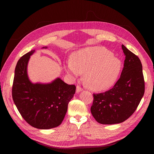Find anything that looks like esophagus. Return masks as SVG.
Returning a JSON list of instances; mask_svg holds the SVG:
<instances>
[{"label":"esophagus","mask_w":154,"mask_h":154,"mask_svg":"<svg viewBox=\"0 0 154 154\" xmlns=\"http://www.w3.org/2000/svg\"><path fill=\"white\" fill-rule=\"evenodd\" d=\"M82 90H83V89H82V87H80V86L77 85V87H76V93H77V94H78V93H79V92H81Z\"/></svg>","instance_id":"esophagus-1"}]
</instances>
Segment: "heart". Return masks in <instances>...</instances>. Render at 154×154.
I'll list each match as a JSON object with an SVG mask.
<instances>
[{
    "label": "heart",
    "instance_id": "heart-1",
    "mask_svg": "<svg viewBox=\"0 0 154 154\" xmlns=\"http://www.w3.org/2000/svg\"><path fill=\"white\" fill-rule=\"evenodd\" d=\"M63 67L74 78L84 74L85 85L94 91H106L114 85L122 69V62L102 47L80 49L64 62Z\"/></svg>",
    "mask_w": 154,
    "mask_h": 154
}]
</instances>
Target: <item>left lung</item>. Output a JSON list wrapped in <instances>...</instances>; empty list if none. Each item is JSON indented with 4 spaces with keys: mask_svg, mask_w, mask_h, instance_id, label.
Here are the masks:
<instances>
[{
    "mask_svg": "<svg viewBox=\"0 0 154 154\" xmlns=\"http://www.w3.org/2000/svg\"><path fill=\"white\" fill-rule=\"evenodd\" d=\"M122 48L125 59L118 81L109 91L94 94L91 111L97 122L102 124L123 122L133 114L144 94L140 60L124 45Z\"/></svg>",
    "mask_w": 154,
    "mask_h": 154,
    "instance_id": "left-lung-1",
    "label": "left lung"
}]
</instances>
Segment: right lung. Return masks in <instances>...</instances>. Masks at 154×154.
<instances>
[{
    "label": "right lung",
    "mask_w": 154,
    "mask_h": 154,
    "mask_svg": "<svg viewBox=\"0 0 154 154\" xmlns=\"http://www.w3.org/2000/svg\"><path fill=\"white\" fill-rule=\"evenodd\" d=\"M35 52L32 50L23 55L16 65L12 98L20 115L29 124L38 129H50L62 123L76 87L64 82L60 77L49 83L32 82L27 66L30 56Z\"/></svg>",
    "instance_id": "add662e5"
}]
</instances>
